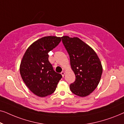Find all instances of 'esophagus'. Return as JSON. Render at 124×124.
<instances>
[{
    "label": "esophagus",
    "mask_w": 124,
    "mask_h": 124,
    "mask_svg": "<svg viewBox=\"0 0 124 124\" xmlns=\"http://www.w3.org/2000/svg\"><path fill=\"white\" fill-rule=\"evenodd\" d=\"M61 74H62V77H64V75H65V72H64V71H62V72H61Z\"/></svg>",
    "instance_id": "1"
}]
</instances>
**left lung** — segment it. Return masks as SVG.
Wrapping results in <instances>:
<instances>
[{
    "mask_svg": "<svg viewBox=\"0 0 124 124\" xmlns=\"http://www.w3.org/2000/svg\"><path fill=\"white\" fill-rule=\"evenodd\" d=\"M62 43L70 57V65L76 80L70 89L76 95L86 96L93 92L99 84L103 69L95 52L77 37H62Z\"/></svg>",
    "mask_w": 124,
    "mask_h": 124,
    "instance_id": "8db88e82",
    "label": "left lung"
}]
</instances>
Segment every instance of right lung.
I'll return each mask as SVG.
<instances>
[{"mask_svg": "<svg viewBox=\"0 0 124 124\" xmlns=\"http://www.w3.org/2000/svg\"><path fill=\"white\" fill-rule=\"evenodd\" d=\"M60 41V37H43L30 46L22 59L20 68L22 78L30 90L40 97L52 94L62 78L48 60V52Z\"/></svg>", "mask_w": 124, "mask_h": 124, "instance_id": "1", "label": "right lung"}]
</instances>
